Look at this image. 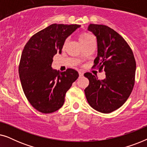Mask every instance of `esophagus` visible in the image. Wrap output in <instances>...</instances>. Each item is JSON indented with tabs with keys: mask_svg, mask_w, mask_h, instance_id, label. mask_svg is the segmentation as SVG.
Wrapping results in <instances>:
<instances>
[{
	"mask_svg": "<svg viewBox=\"0 0 147 147\" xmlns=\"http://www.w3.org/2000/svg\"><path fill=\"white\" fill-rule=\"evenodd\" d=\"M79 76L80 77H82V76H84V73L82 71H79Z\"/></svg>",
	"mask_w": 147,
	"mask_h": 147,
	"instance_id": "34e87169",
	"label": "esophagus"
}]
</instances>
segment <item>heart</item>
<instances>
[{
	"instance_id": "obj_1",
	"label": "heart",
	"mask_w": 147,
	"mask_h": 147,
	"mask_svg": "<svg viewBox=\"0 0 147 147\" xmlns=\"http://www.w3.org/2000/svg\"><path fill=\"white\" fill-rule=\"evenodd\" d=\"M93 38V37L90 35V33H83L82 34H80L79 36V41L80 42V43L82 44L85 42L89 41L90 39H91Z\"/></svg>"
}]
</instances>
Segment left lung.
Returning a JSON list of instances; mask_svg holds the SVG:
<instances>
[{"mask_svg":"<svg viewBox=\"0 0 147 147\" xmlns=\"http://www.w3.org/2000/svg\"><path fill=\"white\" fill-rule=\"evenodd\" d=\"M88 30L97 39L98 53L94 65L104 69L103 80L84 74L89 85L84 92L88 103L102 113H110L125 103L134 85L136 61L131 49L117 32L106 25L90 24Z\"/></svg>","mask_w":147,"mask_h":147,"instance_id":"obj_1","label":"left lung"}]
</instances>
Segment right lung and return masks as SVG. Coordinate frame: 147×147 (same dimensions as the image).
<instances>
[{"mask_svg": "<svg viewBox=\"0 0 147 147\" xmlns=\"http://www.w3.org/2000/svg\"><path fill=\"white\" fill-rule=\"evenodd\" d=\"M80 27L52 24L32 36L23 50L19 67L22 88L30 104L42 113L59 110L79 76L75 69L61 72L53 69L51 64L53 56L61 53L66 39Z\"/></svg>", "mask_w": 147, "mask_h": 147, "instance_id": "1", "label": "right lung"}]
</instances>
